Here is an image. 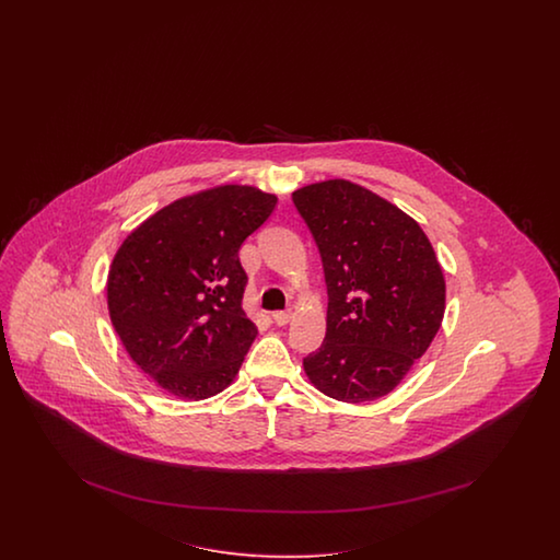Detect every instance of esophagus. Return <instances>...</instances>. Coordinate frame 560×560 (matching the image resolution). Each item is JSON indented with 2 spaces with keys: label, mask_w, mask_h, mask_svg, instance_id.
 Returning a JSON list of instances; mask_svg holds the SVG:
<instances>
[{
  "label": "esophagus",
  "mask_w": 560,
  "mask_h": 560,
  "mask_svg": "<svg viewBox=\"0 0 560 560\" xmlns=\"http://www.w3.org/2000/svg\"><path fill=\"white\" fill-rule=\"evenodd\" d=\"M272 320L277 326H285L291 320V310H283V312H275Z\"/></svg>",
  "instance_id": "34e87169"
}]
</instances>
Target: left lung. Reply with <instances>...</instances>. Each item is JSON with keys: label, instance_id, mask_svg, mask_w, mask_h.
<instances>
[{"label": "left lung", "instance_id": "1", "mask_svg": "<svg viewBox=\"0 0 560 560\" xmlns=\"http://www.w3.org/2000/svg\"><path fill=\"white\" fill-rule=\"evenodd\" d=\"M293 203L323 258L326 337L305 375L340 402L390 394L423 357L445 312V279L421 225L380 195L335 178Z\"/></svg>", "mask_w": 560, "mask_h": 560}]
</instances>
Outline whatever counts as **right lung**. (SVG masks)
Masks as SVG:
<instances>
[{"label": "right lung", "instance_id": "1", "mask_svg": "<svg viewBox=\"0 0 560 560\" xmlns=\"http://www.w3.org/2000/svg\"><path fill=\"white\" fill-rule=\"evenodd\" d=\"M277 197L221 185L166 205L113 258L106 300L125 351L164 390L205 400L225 390L258 330L242 310L240 246Z\"/></svg>", "mask_w": 560, "mask_h": 560}]
</instances>
